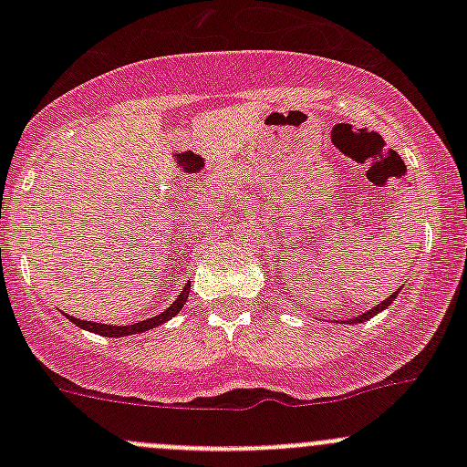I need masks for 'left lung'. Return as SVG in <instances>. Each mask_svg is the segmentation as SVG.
<instances>
[{
	"mask_svg": "<svg viewBox=\"0 0 467 467\" xmlns=\"http://www.w3.org/2000/svg\"><path fill=\"white\" fill-rule=\"evenodd\" d=\"M395 296H398V291H393V296H389V298H386L384 303H379L378 307H373V309H370V312L361 314V317H357V318H350V323H361V321H368V318H373L375 314H379L381 309H386V307H389L390 303H393V300H395Z\"/></svg>",
	"mask_w": 467,
	"mask_h": 467,
	"instance_id": "obj_1",
	"label": "left lung"
}]
</instances>
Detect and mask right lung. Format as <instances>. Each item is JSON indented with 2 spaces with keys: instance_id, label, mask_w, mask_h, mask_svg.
Returning a JSON list of instances; mask_svg holds the SVG:
<instances>
[{
  "instance_id": "obj_1",
  "label": "right lung",
  "mask_w": 467,
  "mask_h": 467,
  "mask_svg": "<svg viewBox=\"0 0 467 467\" xmlns=\"http://www.w3.org/2000/svg\"><path fill=\"white\" fill-rule=\"evenodd\" d=\"M187 296H190V285H185V289H182L181 296L173 300L171 307H167L162 314H158V317L146 318V321H140V323H133V325H103V323L81 321V318H74V317H69V321H72L74 325H78V327L88 329V332L101 334V337H129V334H140V332H146V329L158 327V325L167 323L169 318L176 317V314L182 309V305L187 303Z\"/></svg>"
}]
</instances>
